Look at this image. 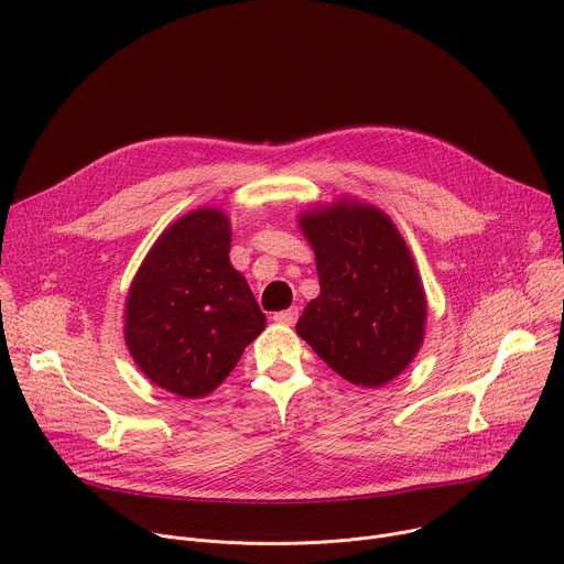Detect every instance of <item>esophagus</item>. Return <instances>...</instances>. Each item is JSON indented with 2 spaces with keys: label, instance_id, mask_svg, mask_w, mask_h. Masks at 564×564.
Instances as JSON below:
<instances>
[{
  "label": "esophagus",
  "instance_id": "esophagus-1",
  "mask_svg": "<svg viewBox=\"0 0 564 564\" xmlns=\"http://www.w3.org/2000/svg\"><path fill=\"white\" fill-rule=\"evenodd\" d=\"M272 318H274L276 323H281V325H294V323H296V318H299V307L281 310V312H276Z\"/></svg>",
  "mask_w": 564,
  "mask_h": 564
}]
</instances>
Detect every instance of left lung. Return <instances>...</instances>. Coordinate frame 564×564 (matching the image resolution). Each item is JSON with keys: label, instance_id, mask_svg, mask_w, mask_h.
Returning <instances> with one entry per match:
<instances>
[{"label": "left lung", "instance_id": "obj_1", "mask_svg": "<svg viewBox=\"0 0 564 564\" xmlns=\"http://www.w3.org/2000/svg\"><path fill=\"white\" fill-rule=\"evenodd\" d=\"M316 257L321 294L296 334L345 381L381 388L414 360L425 336L427 301L412 252L392 219L358 202L301 215Z\"/></svg>", "mask_w": 564, "mask_h": 564}]
</instances>
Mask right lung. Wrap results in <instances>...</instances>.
Wrapping results in <instances>:
<instances>
[{"instance_id":"add662e5","label":"right lung","mask_w":564,"mask_h":564,"mask_svg":"<svg viewBox=\"0 0 564 564\" xmlns=\"http://www.w3.org/2000/svg\"><path fill=\"white\" fill-rule=\"evenodd\" d=\"M230 221L202 208L174 221L143 259L126 301V345L145 377L181 397L217 390L265 314L230 263Z\"/></svg>"}]
</instances>
